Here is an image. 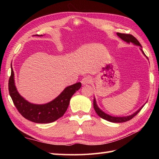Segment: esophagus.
Returning a JSON list of instances; mask_svg holds the SVG:
<instances>
[{"mask_svg": "<svg viewBox=\"0 0 159 159\" xmlns=\"http://www.w3.org/2000/svg\"><path fill=\"white\" fill-rule=\"evenodd\" d=\"M92 81V78H91L89 76H87L84 77L83 79L81 80V83L83 85H88V84L91 83V82Z\"/></svg>", "mask_w": 159, "mask_h": 159, "instance_id": "obj_1", "label": "esophagus"}]
</instances>
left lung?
<instances>
[{"label": "left lung", "instance_id": "8db88e82", "mask_svg": "<svg viewBox=\"0 0 159 159\" xmlns=\"http://www.w3.org/2000/svg\"><path fill=\"white\" fill-rule=\"evenodd\" d=\"M117 35L118 37H120V38L124 40V42H127L128 43H133L134 45L140 46L141 47L140 50H141V52H142V53L143 54V55L146 56V55H145V53L143 52V50H142V46H141L139 41H138V40L135 38H134V36H133L132 35H130V34H124V33H117ZM146 103H145L140 108V109H138L136 112H134L132 115H130V116H124V117H116V116H111L109 114H107L106 113H104V111L101 110L98 107V106L95 97H94V98H93V108H94V110H95L96 113L98 114V116H100L101 118H102V119H104V120L111 121V122H113V123H122V122H125V121H129L130 120H131L132 118H133L139 112L141 109H142L143 106L146 104Z\"/></svg>", "mask_w": 159, "mask_h": 159}]
</instances>
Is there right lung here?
<instances>
[{
	"instance_id": "obj_1",
	"label": "right lung",
	"mask_w": 159,
	"mask_h": 159,
	"mask_svg": "<svg viewBox=\"0 0 159 159\" xmlns=\"http://www.w3.org/2000/svg\"><path fill=\"white\" fill-rule=\"evenodd\" d=\"M11 67V73L9 80V95L19 113L26 120L35 123H51L61 117L67 109L71 98L81 87L80 83H75L66 87L56 98L48 103L33 104L25 100L18 93L15 85L14 72L12 67Z\"/></svg>"
}]
</instances>
